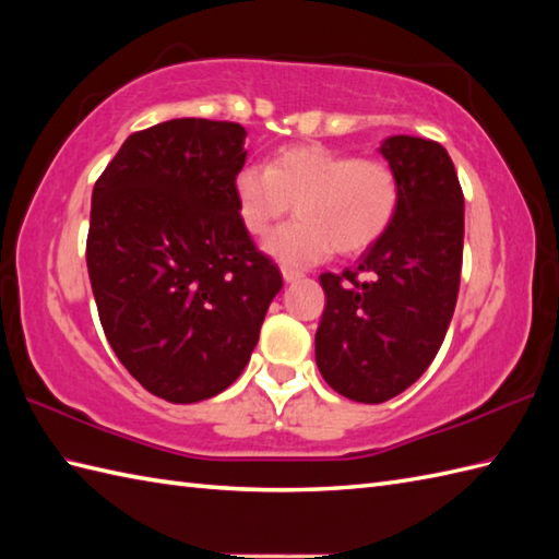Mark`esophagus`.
<instances>
[{
    "label": "esophagus",
    "instance_id": "esophagus-1",
    "mask_svg": "<svg viewBox=\"0 0 559 559\" xmlns=\"http://www.w3.org/2000/svg\"><path fill=\"white\" fill-rule=\"evenodd\" d=\"M300 278H302V271L283 266V281H286V283H295V281H300Z\"/></svg>",
    "mask_w": 559,
    "mask_h": 559
}]
</instances>
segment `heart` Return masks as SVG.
<instances>
[{"instance_id":"heart-1","label":"heart","mask_w":559,"mask_h":559,"mask_svg":"<svg viewBox=\"0 0 559 559\" xmlns=\"http://www.w3.org/2000/svg\"><path fill=\"white\" fill-rule=\"evenodd\" d=\"M235 204L249 235H266L295 204L293 223L264 240V252L288 269H305L331 252L355 254L377 242L399 209L391 165L355 158L322 144L278 151L264 165L237 170Z\"/></svg>"}]
</instances>
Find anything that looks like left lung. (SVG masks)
<instances>
[{"label": "left lung", "instance_id": "8db88e82", "mask_svg": "<svg viewBox=\"0 0 559 559\" xmlns=\"http://www.w3.org/2000/svg\"><path fill=\"white\" fill-rule=\"evenodd\" d=\"M399 180L384 235L343 273H322L326 307L314 336L326 384L384 403L430 367L454 314L463 261V192L442 144L389 136L379 146Z\"/></svg>", "mask_w": 559, "mask_h": 559}]
</instances>
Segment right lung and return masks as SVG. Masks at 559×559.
<instances>
[{
    "label": "right lung",
    "instance_id": "obj_1",
    "mask_svg": "<svg viewBox=\"0 0 559 559\" xmlns=\"http://www.w3.org/2000/svg\"><path fill=\"white\" fill-rule=\"evenodd\" d=\"M245 136L197 117L148 127L93 187L86 264L103 331L129 374L170 403L240 377L283 288L237 216Z\"/></svg>",
    "mask_w": 559,
    "mask_h": 559
}]
</instances>
